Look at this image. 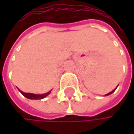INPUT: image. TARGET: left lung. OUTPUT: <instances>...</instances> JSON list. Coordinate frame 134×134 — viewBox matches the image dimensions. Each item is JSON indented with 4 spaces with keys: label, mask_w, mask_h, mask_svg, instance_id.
<instances>
[{
    "label": "left lung",
    "mask_w": 134,
    "mask_h": 134,
    "mask_svg": "<svg viewBox=\"0 0 134 134\" xmlns=\"http://www.w3.org/2000/svg\"><path fill=\"white\" fill-rule=\"evenodd\" d=\"M117 87H118V86H117ZM117 87H116V88H117ZM116 88H115V89H114V90H113V91H112V92H109V93L106 94H105V95H109V94H112V93H113V92H115V91H116Z\"/></svg>",
    "instance_id": "obj_1"
}]
</instances>
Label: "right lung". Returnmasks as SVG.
<instances>
[{
    "mask_svg": "<svg viewBox=\"0 0 134 134\" xmlns=\"http://www.w3.org/2000/svg\"><path fill=\"white\" fill-rule=\"evenodd\" d=\"M19 91L25 97H26L27 98H29V99H42V98H44L45 97H46L48 94H49L50 92H51V91H49V92H46V93L42 94H36L32 93H25V92H21V90H19Z\"/></svg>",
    "mask_w": 134,
    "mask_h": 134,
    "instance_id": "right-lung-1",
    "label": "right lung"
}]
</instances>
